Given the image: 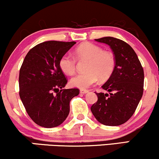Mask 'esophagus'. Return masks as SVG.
Returning a JSON list of instances; mask_svg holds the SVG:
<instances>
[{
  "mask_svg": "<svg viewBox=\"0 0 159 159\" xmlns=\"http://www.w3.org/2000/svg\"><path fill=\"white\" fill-rule=\"evenodd\" d=\"M89 91L87 90H83V89H81V90H80V93H81V94H86V93H87Z\"/></svg>",
  "mask_w": 159,
  "mask_h": 159,
  "instance_id": "34e87169",
  "label": "esophagus"
}]
</instances>
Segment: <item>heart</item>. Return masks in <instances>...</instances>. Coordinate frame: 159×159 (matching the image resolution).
I'll return each mask as SVG.
<instances>
[{
	"label": "heart",
	"instance_id": "obj_1",
	"mask_svg": "<svg viewBox=\"0 0 159 159\" xmlns=\"http://www.w3.org/2000/svg\"><path fill=\"white\" fill-rule=\"evenodd\" d=\"M75 57L79 61L88 60L84 73L76 75L71 79L70 84L80 89L88 88L97 83L98 78H108L115 68V56L110 51L91 43H84L78 45L75 50ZM59 66L62 72L72 75L76 70V60L72 55L65 54L59 61Z\"/></svg>",
	"mask_w": 159,
	"mask_h": 159
}]
</instances>
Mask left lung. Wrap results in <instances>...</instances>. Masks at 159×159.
I'll list each match as a JSON object with an SVG mask.
<instances>
[{
    "instance_id": "left-lung-1",
    "label": "left lung",
    "mask_w": 159,
    "mask_h": 159,
    "mask_svg": "<svg viewBox=\"0 0 159 159\" xmlns=\"http://www.w3.org/2000/svg\"><path fill=\"white\" fill-rule=\"evenodd\" d=\"M96 41L111 47L116 63L111 77L102 87L109 94L96 93L98 100L90 110L103 125H122L132 117L143 96V69L135 52L125 42L111 36Z\"/></svg>"
}]
</instances>
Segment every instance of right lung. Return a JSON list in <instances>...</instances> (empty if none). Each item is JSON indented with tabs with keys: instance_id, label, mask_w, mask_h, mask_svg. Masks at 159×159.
Masks as SVG:
<instances>
[{
	"instance_id": "1",
	"label": "right lung",
	"mask_w": 159,
	"mask_h": 159,
	"mask_svg": "<svg viewBox=\"0 0 159 159\" xmlns=\"http://www.w3.org/2000/svg\"><path fill=\"white\" fill-rule=\"evenodd\" d=\"M75 43L46 41L25 56L19 72V96L27 114L40 126L61 125L68 116L71 99L79 94L78 88L63 89L68 79L59 66L61 57Z\"/></svg>"
}]
</instances>
